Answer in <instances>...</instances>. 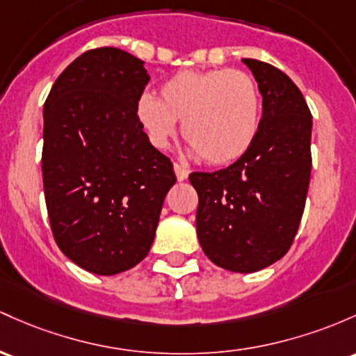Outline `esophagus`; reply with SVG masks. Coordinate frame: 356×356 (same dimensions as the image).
I'll return each instance as SVG.
<instances>
[{
	"mask_svg": "<svg viewBox=\"0 0 356 356\" xmlns=\"http://www.w3.org/2000/svg\"><path fill=\"white\" fill-rule=\"evenodd\" d=\"M174 170H175V175H177V181L182 182L186 181L187 177H189V169L184 165H179V163H174Z\"/></svg>",
	"mask_w": 356,
	"mask_h": 356,
	"instance_id": "obj_1",
	"label": "esophagus"
}]
</instances>
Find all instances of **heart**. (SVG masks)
<instances>
[{"instance_id": "1", "label": "heart", "mask_w": 356, "mask_h": 356, "mask_svg": "<svg viewBox=\"0 0 356 356\" xmlns=\"http://www.w3.org/2000/svg\"><path fill=\"white\" fill-rule=\"evenodd\" d=\"M135 113L154 147H167L179 120L194 155L228 165L257 140L261 96L255 79L241 70H182L162 84L160 99L140 96Z\"/></svg>"}]
</instances>
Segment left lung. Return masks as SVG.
I'll return each mask as SVG.
<instances>
[{
	"mask_svg": "<svg viewBox=\"0 0 356 356\" xmlns=\"http://www.w3.org/2000/svg\"><path fill=\"white\" fill-rule=\"evenodd\" d=\"M261 95L260 130L250 150L218 172H194L196 229L208 259L232 272L282 259L298 233L311 179L312 116L291 77L243 58Z\"/></svg>",
	"mask_w": 356,
	"mask_h": 356,
	"instance_id": "1",
	"label": "left lung"
}]
</instances>
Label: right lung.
<instances>
[{
    "label": "right lung",
    "mask_w": 356,
    "mask_h": 356,
    "mask_svg": "<svg viewBox=\"0 0 356 356\" xmlns=\"http://www.w3.org/2000/svg\"><path fill=\"white\" fill-rule=\"evenodd\" d=\"M143 64L115 47L88 50L57 77L44 106L42 174L54 238L96 275L145 259L177 181L136 120L150 81Z\"/></svg>",
    "instance_id": "add662e5"
}]
</instances>
